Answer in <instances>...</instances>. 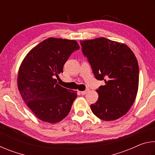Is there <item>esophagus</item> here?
<instances>
[{
    "label": "esophagus",
    "mask_w": 155,
    "mask_h": 155,
    "mask_svg": "<svg viewBox=\"0 0 155 155\" xmlns=\"http://www.w3.org/2000/svg\"><path fill=\"white\" fill-rule=\"evenodd\" d=\"M88 91H89V90H85V91H81V94H82V95H85L86 94H87Z\"/></svg>",
    "instance_id": "1"
}]
</instances>
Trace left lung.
<instances>
[{"label":"left lung","mask_w":155,"mask_h":155,"mask_svg":"<svg viewBox=\"0 0 155 155\" xmlns=\"http://www.w3.org/2000/svg\"><path fill=\"white\" fill-rule=\"evenodd\" d=\"M97 80L104 81L91 104L93 114L111 121L125 115L134 103L139 85V65L134 53L124 44L104 38L80 41Z\"/></svg>","instance_id":"obj_1"}]
</instances>
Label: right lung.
Here are the masks:
<instances>
[{"instance_id":"right-lung-1","label":"right lung","mask_w":155,"mask_h":155,"mask_svg":"<svg viewBox=\"0 0 155 155\" xmlns=\"http://www.w3.org/2000/svg\"><path fill=\"white\" fill-rule=\"evenodd\" d=\"M79 48L75 40L50 38L30 51L20 65L18 77L20 95L44 122H59L70 111L77 91L60 86L54 78L63 73L70 54Z\"/></svg>"}]
</instances>
